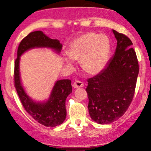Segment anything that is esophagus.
<instances>
[{"label": "esophagus", "instance_id": "34e87169", "mask_svg": "<svg viewBox=\"0 0 151 151\" xmlns=\"http://www.w3.org/2000/svg\"><path fill=\"white\" fill-rule=\"evenodd\" d=\"M85 86V84H84L83 82L80 81H75L73 83V87L74 88H79V87H83Z\"/></svg>", "mask_w": 151, "mask_h": 151}]
</instances>
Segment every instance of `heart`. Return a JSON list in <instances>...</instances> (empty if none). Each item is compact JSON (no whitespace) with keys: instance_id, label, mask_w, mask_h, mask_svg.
Masks as SVG:
<instances>
[{"instance_id":"1","label":"heart","mask_w":151,"mask_h":151,"mask_svg":"<svg viewBox=\"0 0 151 151\" xmlns=\"http://www.w3.org/2000/svg\"><path fill=\"white\" fill-rule=\"evenodd\" d=\"M111 50L110 39L104 35L87 32L74 40L68 50L69 57L65 58L68 66L74 67L73 60L81 61L84 70L96 75L103 70L108 63Z\"/></svg>"}]
</instances>
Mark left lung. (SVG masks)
<instances>
[{"label": "left lung", "instance_id": "8db88e82", "mask_svg": "<svg viewBox=\"0 0 151 151\" xmlns=\"http://www.w3.org/2000/svg\"><path fill=\"white\" fill-rule=\"evenodd\" d=\"M117 40L115 53L106 67L87 80L89 114L99 124H110L127 111L134 97L139 62L129 37L112 30Z\"/></svg>", "mask_w": 151, "mask_h": 151}]
</instances>
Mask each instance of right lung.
Here are the masks:
<instances>
[{"mask_svg": "<svg viewBox=\"0 0 151 151\" xmlns=\"http://www.w3.org/2000/svg\"><path fill=\"white\" fill-rule=\"evenodd\" d=\"M62 47L59 40L50 39L40 30L32 32L20 41L18 47L17 58L14 62V83L20 100L28 113L38 122L46 127H54L65 121L66 116V99L72 93L71 81L63 79L57 81L47 102H35L28 96L20 82V57L27 50L35 47H48L60 52Z\"/></svg>", "mask_w": 151, "mask_h": 151, "instance_id": "1", "label": "right lung"}]
</instances>
